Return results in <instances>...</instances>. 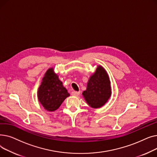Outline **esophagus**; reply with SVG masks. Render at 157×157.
Instances as JSON below:
<instances>
[{
    "mask_svg": "<svg viewBox=\"0 0 157 157\" xmlns=\"http://www.w3.org/2000/svg\"><path fill=\"white\" fill-rule=\"evenodd\" d=\"M80 92H76V91H73L71 93V95L73 96H78L79 95Z\"/></svg>",
    "mask_w": 157,
    "mask_h": 157,
    "instance_id": "1",
    "label": "esophagus"
}]
</instances>
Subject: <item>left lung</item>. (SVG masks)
Instances as JSON below:
<instances>
[{
	"mask_svg": "<svg viewBox=\"0 0 157 157\" xmlns=\"http://www.w3.org/2000/svg\"><path fill=\"white\" fill-rule=\"evenodd\" d=\"M111 81L108 72L99 65L87 83L86 89L82 93L88 105L94 109L105 105L111 96Z\"/></svg>",
	"mask_w": 157,
	"mask_h": 157,
	"instance_id": "left-lung-1",
	"label": "left lung"
}]
</instances>
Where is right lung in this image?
Here are the masks:
<instances>
[{
	"instance_id": "1",
	"label": "right lung",
	"mask_w": 157,
	"mask_h": 157,
	"mask_svg": "<svg viewBox=\"0 0 157 157\" xmlns=\"http://www.w3.org/2000/svg\"><path fill=\"white\" fill-rule=\"evenodd\" d=\"M69 95L54 69H48L37 90V98L40 104L48 111H55Z\"/></svg>"
}]
</instances>
